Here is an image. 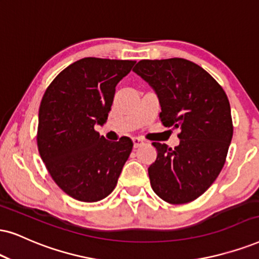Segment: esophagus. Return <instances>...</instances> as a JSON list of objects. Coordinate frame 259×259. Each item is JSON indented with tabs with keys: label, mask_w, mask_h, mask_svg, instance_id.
<instances>
[{
	"label": "esophagus",
	"mask_w": 259,
	"mask_h": 259,
	"mask_svg": "<svg viewBox=\"0 0 259 259\" xmlns=\"http://www.w3.org/2000/svg\"><path fill=\"white\" fill-rule=\"evenodd\" d=\"M133 143H134V148H137V147H141L145 142H143V140H141L140 137H134Z\"/></svg>",
	"instance_id": "esophagus-1"
}]
</instances>
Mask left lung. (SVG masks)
Segmentation results:
<instances>
[{"instance_id": "1", "label": "left lung", "mask_w": 259, "mask_h": 259, "mask_svg": "<svg viewBox=\"0 0 259 259\" xmlns=\"http://www.w3.org/2000/svg\"><path fill=\"white\" fill-rule=\"evenodd\" d=\"M133 71L158 94L163 126L178 130L179 145L153 142L158 156L148 168L150 185L169 204L195 201L215 182L233 136L231 106L210 74L184 58L142 60Z\"/></svg>"}]
</instances>
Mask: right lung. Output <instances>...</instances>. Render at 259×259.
Masks as SVG:
<instances>
[{"label":"right lung","instance_id":"obj_1","mask_svg":"<svg viewBox=\"0 0 259 259\" xmlns=\"http://www.w3.org/2000/svg\"><path fill=\"white\" fill-rule=\"evenodd\" d=\"M136 61L86 57L62 70L39 107L37 145L42 162L62 191L98 202L116 188L133 149L132 140L107 141L96 132L111 111L116 86Z\"/></svg>","mask_w":259,"mask_h":259}]
</instances>
